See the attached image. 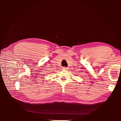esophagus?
Here are the masks:
<instances>
[{
  "label": "esophagus",
  "mask_w": 121,
  "mask_h": 121,
  "mask_svg": "<svg viewBox=\"0 0 121 121\" xmlns=\"http://www.w3.org/2000/svg\"><path fill=\"white\" fill-rule=\"evenodd\" d=\"M63 69H67V67H64Z\"/></svg>",
  "instance_id": "esophagus-1"
}]
</instances>
